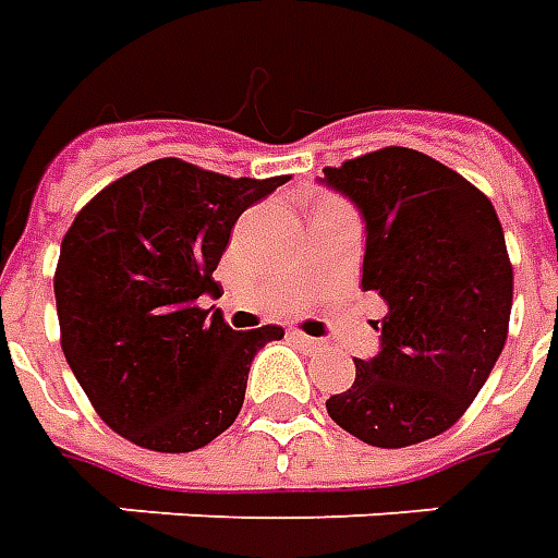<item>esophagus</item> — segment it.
<instances>
[{"mask_svg": "<svg viewBox=\"0 0 558 558\" xmlns=\"http://www.w3.org/2000/svg\"><path fill=\"white\" fill-rule=\"evenodd\" d=\"M290 338L299 343V347H304L307 352H319V350H326V343L323 340H316V338H307V335H302V331H290Z\"/></svg>", "mask_w": 558, "mask_h": 558, "instance_id": "obj_1", "label": "esophagus"}]
</instances>
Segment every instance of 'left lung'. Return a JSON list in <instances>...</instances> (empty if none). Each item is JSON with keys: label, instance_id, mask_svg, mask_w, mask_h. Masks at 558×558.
Segmentation results:
<instances>
[{"label": "left lung", "instance_id": "1", "mask_svg": "<svg viewBox=\"0 0 558 558\" xmlns=\"http://www.w3.org/2000/svg\"><path fill=\"white\" fill-rule=\"evenodd\" d=\"M367 230L362 290L388 304L379 352L326 400L335 424L376 448L424 442L454 424L508 338L514 271L496 208L460 172L388 146L326 167Z\"/></svg>", "mask_w": 558, "mask_h": 558}]
</instances>
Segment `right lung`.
I'll list each match as a JSON object with an SVG mask.
<instances>
[{
	"mask_svg": "<svg viewBox=\"0 0 558 558\" xmlns=\"http://www.w3.org/2000/svg\"><path fill=\"white\" fill-rule=\"evenodd\" d=\"M287 175L230 179L158 158L80 208L56 266V314L77 383L104 424L140 448L184 454L230 427L247 371L280 326L232 331L196 299L244 208Z\"/></svg>",
	"mask_w": 558,
	"mask_h": 558,
	"instance_id": "obj_1",
	"label": "right lung"
}]
</instances>
